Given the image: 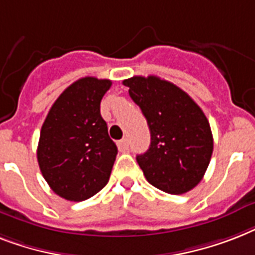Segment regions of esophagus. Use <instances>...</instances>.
I'll return each mask as SVG.
<instances>
[{"mask_svg": "<svg viewBox=\"0 0 255 255\" xmlns=\"http://www.w3.org/2000/svg\"><path fill=\"white\" fill-rule=\"evenodd\" d=\"M118 148H119L120 152H127L128 148H129V144H128L127 139H122L118 141Z\"/></svg>", "mask_w": 255, "mask_h": 255, "instance_id": "obj_1", "label": "esophagus"}]
</instances>
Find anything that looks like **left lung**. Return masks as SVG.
<instances>
[{"label":"left lung","mask_w":255,"mask_h":255,"mask_svg":"<svg viewBox=\"0 0 255 255\" xmlns=\"http://www.w3.org/2000/svg\"><path fill=\"white\" fill-rule=\"evenodd\" d=\"M151 131V145L136 156L152 185L170 194L193 189L213 153V136L205 114L185 91L157 77L123 81Z\"/></svg>","instance_id":"8db88e82"}]
</instances>
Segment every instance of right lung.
<instances>
[{
    "instance_id": "obj_1",
    "label": "right lung",
    "mask_w": 255,
    "mask_h": 255,
    "mask_svg": "<svg viewBox=\"0 0 255 255\" xmlns=\"http://www.w3.org/2000/svg\"><path fill=\"white\" fill-rule=\"evenodd\" d=\"M112 82L86 77L62 92L46 116L37 159L54 193L85 201L110 180L118 148L100 115V102Z\"/></svg>"
}]
</instances>
